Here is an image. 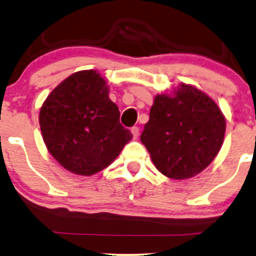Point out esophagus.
I'll return each instance as SVG.
<instances>
[{
    "instance_id": "34e87169",
    "label": "esophagus",
    "mask_w": 256,
    "mask_h": 256,
    "mask_svg": "<svg viewBox=\"0 0 256 256\" xmlns=\"http://www.w3.org/2000/svg\"><path fill=\"white\" fill-rule=\"evenodd\" d=\"M131 132H132L134 138H138V134H140V128H138V126H134V128H131Z\"/></svg>"
}]
</instances>
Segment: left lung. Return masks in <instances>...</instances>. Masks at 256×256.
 Listing matches in <instances>:
<instances>
[{
  "instance_id": "8db88e82",
  "label": "left lung",
  "mask_w": 256,
  "mask_h": 256,
  "mask_svg": "<svg viewBox=\"0 0 256 256\" xmlns=\"http://www.w3.org/2000/svg\"><path fill=\"white\" fill-rule=\"evenodd\" d=\"M226 118L218 105L190 85L170 95H157L141 142L156 168L174 180H186L214 160L223 144Z\"/></svg>"
}]
</instances>
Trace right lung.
<instances>
[{
    "label": "right lung",
    "instance_id": "right-lung-1",
    "mask_svg": "<svg viewBox=\"0 0 256 256\" xmlns=\"http://www.w3.org/2000/svg\"><path fill=\"white\" fill-rule=\"evenodd\" d=\"M40 125L52 156L82 176L106 168L132 138L120 124L106 82L95 70L78 72L62 82L40 108Z\"/></svg>",
    "mask_w": 256,
    "mask_h": 256
}]
</instances>
